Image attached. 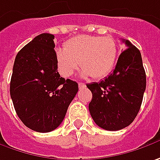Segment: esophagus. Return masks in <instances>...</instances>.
I'll use <instances>...</instances> for the list:
<instances>
[{
	"mask_svg": "<svg viewBox=\"0 0 160 160\" xmlns=\"http://www.w3.org/2000/svg\"><path fill=\"white\" fill-rule=\"evenodd\" d=\"M85 87H86L85 83H82V82H79V88H84Z\"/></svg>",
	"mask_w": 160,
	"mask_h": 160,
	"instance_id": "esophagus-1",
	"label": "esophagus"
}]
</instances>
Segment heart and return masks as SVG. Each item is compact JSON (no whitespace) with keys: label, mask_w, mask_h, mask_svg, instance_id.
I'll list each match as a JSON object with an SVG mask.
<instances>
[{"label":"heart","mask_w":160,"mask_h":160,"mask_svg":"<svg viewBox=\"0 0 160 160\" xmlns=\"http://www.w3.org/2000/svg\"><path fill=\"white\" fill-rule=\"evenodd\" d=\"M117 53V44L112 37L80 35L69 39L64 48L56 49L55 59L64 77L72 76L80 65L83 77L100 80L114 69Z\"/></svg>","instance_id":"heart-1"}]
</instances>
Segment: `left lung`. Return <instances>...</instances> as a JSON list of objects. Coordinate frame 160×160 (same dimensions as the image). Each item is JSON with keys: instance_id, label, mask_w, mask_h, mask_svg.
I'll return each instance as SVG.
<instances>
[{"instance_id": "1", "label": "left lung", "mask_w": 160, "mask_h": 160, "mask_svg": "<svg viewBox=\"0 0 160 160\" xmlns=\"http://www.w3.org/2000/svg\"><path fill=\"white\" fill-rule=\"evenodd\" d=\"M121 52L114 72L99 82L87 84L92 93L89 113L97 125L118 131L130 125L138 115L146 88V73L139 49L122 39Z\"/></svg>"}]
</instances>
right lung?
I'll return each mask as SVG.
<instances>
[{
  "instance_id": "obj_1",
  "label": "right lung",
  "mask_w": 160,
  "mask_h": 160,
  "mask_svg": "<svg viewBox=\"0 0 160 160\" xmlns=\"http://www.w3.org/2000/svg\"><path fill=\"white\" fill-rule=\"evenodd\" d=\"M54 36L44 33L18 52L11 80V98L18 116L27 127L49 132L63 121L79 90L76 81L60 76Z\"/></svg>"
}]
</instances>
